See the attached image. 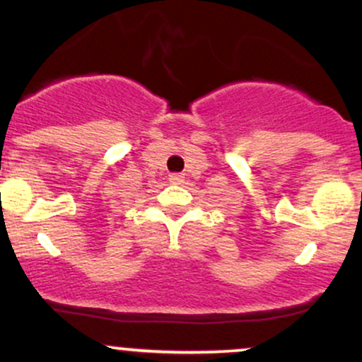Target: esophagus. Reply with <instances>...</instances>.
<instances>
[{
	"instance_id": "34e87169",
	"label": "esophagus",
	"mask_w": 362,
	"mask_h": 362,
	"mask_svg": "<svg viewBox=\"0 0 362 362\" xmlns=\"http://www.w3.org/2000/svg\"><path fill=\"white\" fill-rule=\"evenodd\" d=\"M170 182H172V184H182V182H184V177L178 173H172L170 175Z\"/></svg>"
}]
</instances>
